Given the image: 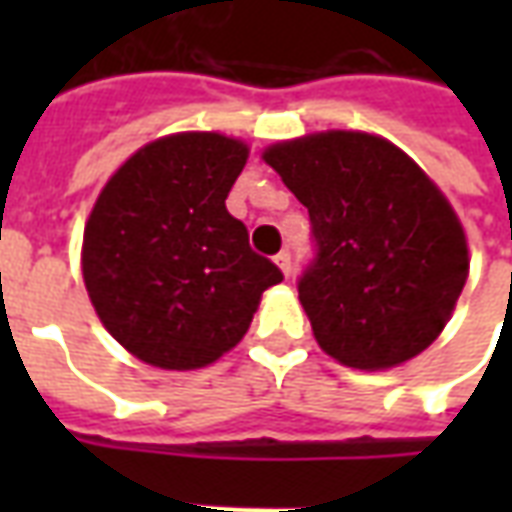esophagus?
<instances>
[{
	"instance_id": "34e87169",
	"label": "esophagus",
	"mask_w": 512,
	"mask_h": 512,
	"mask_svg": "<svg viewBox=\"0 0 512 512\" xmlns=\"http://www.w3.org/2000/svg\"><path fill=\"white\" fill-rule=\"evenodd\" d=\"M274 260H277V266L282 268V274H285V277H290V271H293V263H290V252H288V249H282V252H279V255L274 257Z\"/></svg>"
}]
</instances>
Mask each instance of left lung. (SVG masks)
<instances>
[{"label": "left lung", "instance_id": "8db88e82", "mask_svg": "<svg viewBox=\"0 0 512 512\" xmlns=\"http://www.w3.org/2000/svg\"><path fill=\"white\" fill-rule=\"evenodd\" d=\"M263 158L310 211L315 257L299 299L318 345L359 370L422 354L469 274L466 235L436 183L362 131L277 142Z\"/></svg>", "mask_w": 512, "mask_h": 512}]
</instances>
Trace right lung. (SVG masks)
Returning a JSON list of instances; mask_svg holds the SVG:
<instances>
[{
  "label": "right lung",
  "mask_w": 512,
  "mask_h": 512,
  "mask_svg": "<svg viewBox=\"0 0 512 512\" xmlns=\"http://www.w3.org/2000/svg\"><path fill=\"white\" fill-rule=\"evenodd\" d=\"M249 147L211 131L136 150L98 194L84 227L90 301L126 351L161 370H197L227 354L263 290L282 282L249 246L227 194Z\"/></svg>",
  "instance_id": "right-lung-1"
}]
</instances>
